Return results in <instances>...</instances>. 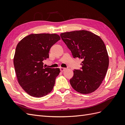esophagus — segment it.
<instances>
[{"mask_svg":"<svg viewBox=\"0 0 125 125\" xmlns=\"http://www.w3.org/2000/svg\"><path fill=\"white\" fill-rule=\"evenodd\" d=\"M65 69H66L65 68H60V71L61 72H63L64 71H65Z\"/></svg>","mask_w":125,"mask_h":125,"instance_id":"34e87169","label":"esophagus"}]
</instances>
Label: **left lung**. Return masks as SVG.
Wrapping results in <instances>:
<instances>
[{
  "label": "left lung",
  "mask_w": 125,
  "mask_h": 125,
  "mask_svg": "<svg viewBox=\"0 0 125 125\" xmlns=\"http://www.w3.org/2000/svg\"><path fill=\"white\" fill-rule=\"evenodd\" d=\"M60 36L73 57L83 60L81 70H74L70 80L72 87L82 94L94 92L104 80L109 66V56L103 41L84 30L65 32Z\"/></svg>",
  "instance_id": "8db88e82"
}]
</instances>
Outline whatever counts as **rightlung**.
I'll return each instance as SVG.
<instances>
[{
  "instance_id": "add662e5",
  "label": "right lung",
  "mask_w": 125,
  "mask_h": 125,
  "mask_svg": "<svg viewBox=\"0 0 125 125\" xmlns=\"http://www.w3.org/2000/svg\"><path fill=\"white\" fill-rule=\"evenodd\" d=\"M61 38L56 34H32L17 44L14 65L19 84L34 97L41 98L52 91L59 68H45L43 60L49 57V51Z\"/></svg>"
}]
</instances>
